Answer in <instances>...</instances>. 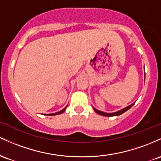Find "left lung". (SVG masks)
Instances as JSON below:
<instances>
[{
	"instance_id": "8db88e82",
	"label": "left lung",
	"mask_w": 161,
	"mask_h": 161,
	"mask_svg": "<svg viewBox=\"0 0 161 161\" xmlns=\"http://www.w3.org/2000/svg\"><path fill=\"white\" fill-rule=\"evenodd\" d=\"M135 104L132 103L131 105H130V106H127V107L124 108V109H122V110H120V111H118V112H115V113H103V112H101V111H99V110L96 109L95 108H93V109H94V111L96 112L97 113H98V114L100 115H104V116H116V115H119L121 114H122V113H124L125 112H126L127 110H129L130 108L131 107V106H133V105Z\"/></svg>"
}]
</instances>
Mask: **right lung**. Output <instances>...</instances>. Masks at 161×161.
<instances>
[{
  "label": "right lung",
  "instance_id": "1",
  "mask_svg": "<svg viewBox=\"0 0 161 161\" xmlns=\"http://www.w3.org/2000/svg\"><path fill=\"white\" fill-rule=\"evenodd\" d=\"M65 109H66V107L64 108V109L61 110V111H60V112H58V113H53V114H48V115H58V114H61V113H64V112L65 111Z\"/></svg>",
  "mask_w": 161,
  "mask_h": 161
}]
</instances>
